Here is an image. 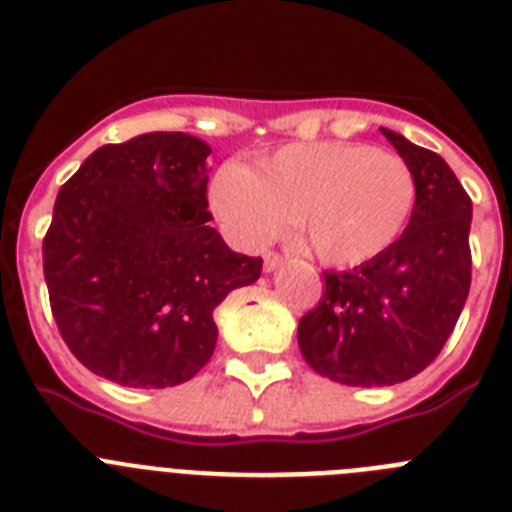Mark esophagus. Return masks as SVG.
I'll return each mask as SVG.
<instances>
[{"instance_id": "esophagus-1", "label": "esophagus", "mask_w": 512, "mask_h": 512, "mask_svg": "<svg viewBox=\"0 0 512 512\" xmlns=\"http://www.w3.org/2000/svg\"><path fill=\"white\" fill-rule=\"evenodd\" d=\"M282 264H284V259L279 256V253H266V256H264V271H266V274L277 271Z\"/></svg>"}]
</instances>
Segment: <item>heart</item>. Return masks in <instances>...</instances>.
<instances>
[{"mask_svg":"<svg viewBox=\"0 0 512 512\" xmlns=\"http://www.w3.org/2000/svg\"><path fill=\"white\" fill-rule=\"evenodd\" d=\"M405 158L364 143H295L251 169L225 164L210 184V207L243 248L274 241L297 223L300 241L325 266L377 259L405 233L415 210Z\"/></svg>","mask_w":512,"mask_h":512,"instance_id":"obj_1","label":"heart"}]
</instances>
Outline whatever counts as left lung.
<instances>
[{
  "label": "left lung",
  "mask_w": 512,
  "mask_h": 512,
  "mask_svg": "<svg viewBox=\"0 0 512 512\" xmlns=\"http://www.w3.org/2000/svg\"><path fill=\"white\" fill-rule=\"evenodd\" d=\"M413 169L415 210L382 256L325 274L323 300L300 318L310 369L348 387L415 377L449 341L472 282V200L438 153L382 128Z\"/></svg>",
  "instance_id": "1"
}]
</instances>
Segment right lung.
<instances>
[{
    "mask_svg": "<svg viewBox=\"0 0 512 512\" xmlns=\"http://www.w3.org/2000/svg\"><path fill=\"white\" fill-rule=\"evenodd\" d=\"M187 133L102 146L63 184L43 241L51 310L71 354L122 387L187 382L217 343L212 312L261 259L210 228L207 156Z\"/></svg>",
    "mask_w": 512,
    "mask_h": 512,
    "instance_id": "add662e5",
    "label": "right lung"
}]
</instances>
